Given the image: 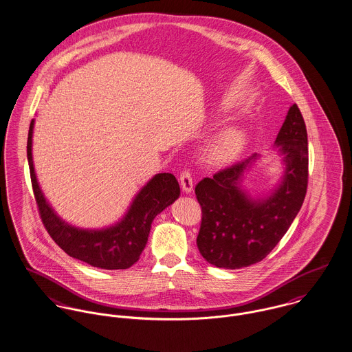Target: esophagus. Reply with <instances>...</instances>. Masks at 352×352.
I'll list each match as a JSON object with an SVG mask.
<instances>
[{
	"mask_svg": "<svg viewBox=\"0 0 352 352\" xmlns=\"http://www.w3.org/2000/svg\"><path fill=\"white\" fill-rule=\"evenodd\" d=\"M179 184H181L184 192L190 193L193 190V177H192V174H190V171L188 168L181 171V174H179Z\"/></svg>",
	"mask_w": 352,
	"mask_h": 352,
	"instance_id": "obj_1",
	"label": "esophagus"
}]
</instances>
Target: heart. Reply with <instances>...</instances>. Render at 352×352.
I'll list each match as a JSON object with an SVG mask.
<instances>
[{"label":"heart","mask_w":352,"mask_h":352,"mask_svg":"<svg viewBox=\"0 0 352 352\" xmlns=\"http://www.w3.org/2000/svg\"><path fill=\"white\" fill-rule=\"evenodd\" d=\"M247 142V135L240 126H230L220 132L209 146V157L214 163H227L237 157Z\"/></svg>","instance_id":"b5f03b06"}]
</instances>
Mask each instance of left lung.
I'll list each match as a JSON object with an SVG mask.
<instances>
[{
    "mask_svg": "<svg viewBox=\"0 0 352 352\" xmlns=\"http://www.w3.org/2000/svg\"><path fill=\"white\" fill-rule=\"evenodd\" d=\"M275 146L285 157L286 173L273 195L250 199L240 178L256 154L219 170L195 185L201 206L197 236L199 254L223 269L247 267L265 259L300 212L308 188V133L297 104L290 107Z\"/></svg>",
    "mask_w": 352,
    "mask_h": 352,
    "instance_id": "1",
    "label": "left lung"
}]
</instances>
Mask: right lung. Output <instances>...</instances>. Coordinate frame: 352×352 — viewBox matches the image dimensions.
Masks as SVG:
<instances>
[{
  "label": "right lung",
  "mask_w": 352,
  "mask_h": 352,
  "mask_svg": "<svg viewBox=\"0 0 352 352\" xmlns=\"http://www.w3.org/2000/svg\"><path fill=\"white\" fill-rule=\"evenodd\" d=\"M32 131L34 120L28 132L27 157L40 219L48 234L67 255L93 267L105 270L131 267L139 261L147 244L155 216L179 197L181 189L175 177L168 173L155 175L136 195L124 220L115 227L102 231L78 230L60 220L43 197L32 162Z\"/></svg>",
  "instance_id": "1"
}]
</instances>
